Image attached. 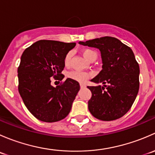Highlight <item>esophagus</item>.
Returning a JSON list of instances; mask_svg holds the SVG:
<instances>
[{
    "mask_svg": "<svg viewBox=\"0 0 155 155\" xmlns=\"http://www.w3.org/2000/svg\"><path fill=\"white\" fill-rule=\"evenodd\" d=\"M80 87L81 88H85V87H86V85H85L84 84H80Z\"/></svg>",
    "mask_w": 155,
    "mask_h": 155,
    "instance_id": "1",
    "label": "esophagus"
}]
</instances>
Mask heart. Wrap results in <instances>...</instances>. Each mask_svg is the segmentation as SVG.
Segmentation results:
<instances>
[{
  "mask_svg": "<svg viewBox=\"0 0 155 155\" xmlns=\"http://www.w3.org/2000/svg\"><path fill=\"white\" fill-rule=\"evenodd\" d=\"M82 54L85 57V58L88 61H91L96 60L97 58V53L93 49H91V48H85V49L82 50ZM72 56H73V52L72 51H69L65 55L64 59V64L66 67H69L70 64V62H71ZM68 78L70 79H73V80H76L79 82H82L84 83L85 82L87 79L90 78L91 75L89 73H85V72H80V71H71L70 73H68Z\"/></svg>",
  "mask_w": 155,
  "mask_h": 155,
  "instance_id": "heart-1",
  "label": "heart"
}]
</instances>
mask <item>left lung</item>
Instances as JSON below:
<instances>
[{"mask_svg":"<svg viewBox=\"0 0 155 155\" xmlns=\"http://www.w3.org/2000/svg\"><path fill=\"white\" fill-rule=\"evenodd\" d=\"M79 44L99 48L103 61V70L91 81L104 86H87L91 91L89 111L102 121L121 118L132 107L140 87V67L132 49L112 37Z\"/></svg>","mask_w":155,"mask_h":155,"instance_id":"left-lung-1","label":"left lung"}]
</instances>
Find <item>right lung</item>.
Segmentation results:
<instances>
[{
	"label": "right lung",
	"instance_id": "1",
	"mask_svg": "<svg viewBox=\"0 0 155 155\" xmlns=\"http://www.w3.org/2000/svg\"><path fill=\"white\" fill-rule=\"evenodd\" d=\"M75 43L42 40L25 48L18 68V92L25 105L37 119L55 122L64 119L71 110L79 91L77 81L67 79L55 87L52 78L61 81L64 59Z\"/></svg>",
	"mask_w": 155,
	"mask_h": 155
}]
</instances>
